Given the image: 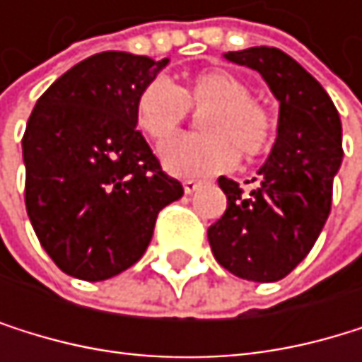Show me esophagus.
Wrapping results in <instances>:
<instances>
[{
    "label": "esophagus",
    "mask_w": 362,
    "mask_h": 362,
    "mask_svg": "<svg viewBox=\"0 0 362 362\" xmlns=\"http://www.w3.org/2000/svg\"><path fill=\"white\" fill-rule=\"evenodd\" d=\"M199 185H202L199 180H185V182H182V187H185V193H187V195H191L193 191H197V189H199Z\"/></svg>",
    "instance_id": "obj_1"
}]
</instances>
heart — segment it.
<instances>
[{
    "instance_id": "1",
    "label": "heart",
    "mask_w": 362,
    "mask_h": 362,
    "mask_svg": "<svg viewBox=\"0 0 362 362\" xmlns=\"http://www.w3.org/2000/svg\"><path fill=\"white\" fill-rule=\"evenodd\" d=\"M191 108L206 110L204 136H177L163 145L160 158L177 177H202L228 171L239 154L247 160L267 154L276 139V121L265 104L252 97L250 84L228 69H204L185 88L154 78L136 97L139 130L154 143L171 139Z\"/></svg>"
}]
</instances>
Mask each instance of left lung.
Listing matches in <instances>:
<instances>
[{
	"instance_id": "left-lung-1",
	"label": "left lung",
	"mask_w": 362,
	"mask_h": 362,
	"mask_svg": "<svg viewBox=\"0 0 362 362\" xmlns=\"http://www.w3.org/2000/svg\"><path fill=\"white\" fill-rule=\"evenodd\" d=\"M228 60L258 71L280 102L278 139L258 171V187L219 177L228 208L211 228L208 243L230 274L252 282H276L313 250L332 204V180L341 167V119L302 64L276 47L228 52Z\"/></svg>"
}]
</instances>
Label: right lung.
<instances>
[{
    "instance_id": "add662e5",
    "label": "right lung",
    "mask_w": 362,
    "mask_h": 362,
    "mask_svg": "<svg viewBox=\"0 0 362 362\" xmlns=\"http://www.w3.org/2000/svg\"><path fill=\"white\" fill-rule=\"evenodd\" d=\"M169 58L95 54L62 74L28 119L25 208L64 274L97 282L145 254L156 217L182 197L136 130L134 106Z\"/></svg>"
}]
</instances>
